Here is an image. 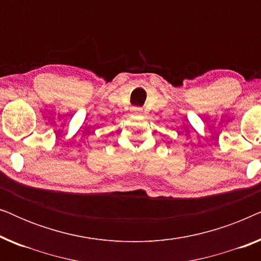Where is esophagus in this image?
<instances>
[{"mask_svg": "<svg viewBox=\"0 0 261 261\" xmlns=\"http://www.w3.org/2000/svg\"><path fill=\"white\" fill-rule=\"evenodd\" d=\"M133 113L134 114H138V115H141L142 109L141 108H133Z\"/></svg>", "mask_w": 261, "mask_h": 261, "instance_id": "1", "label": "esophagus"}]
</instances>
